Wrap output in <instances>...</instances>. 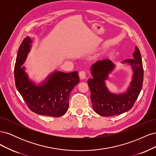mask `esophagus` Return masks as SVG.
Returning a JSON list of instances; mask_svg holds the SVG:
<instances>
[{"label":"esophagus","instance_id":"esophagus-1","mask_svg":"<svg viewBox=\"0 0 156 156\" xmlns=\"http://www.w3.org/2000/svg\"><path fill=\"white\" fill-rule=\"evenodd\" d=\"M79 77L81 79H85L86 77V72L84 71H81V72H79Z\"/></svg>","mask_w":156,"mask_h":156}]
</instances>
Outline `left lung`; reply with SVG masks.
<instances>
[{
	"instance_id": "1",
	"label": "left lung",
	"mask_w": 156,
	"mask_h": 156,
	"mask_svg": "<svg viewBox=\"0 0 156 156\" xmlns=\"http://www.w3.org/2000/svg\"><path fill=\"white\" fill-rule=\"evenodd\" d=\"M133 59L124 60L122 63L131 66L133 70L132 80L125 92H111L106 86V80L115 68L109 59L98 60L92 65V78L88 79L90 90L92 107L97 114L102 116H112L122 114L133 107L137 99L143 83V67L140 51L137 46L133 54Z\"/></svg>"
}]
</instances>
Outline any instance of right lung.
Listing matches in <instances>:
<instances>
[{
  "mask_svg": "<svg viewBox=\"0 0 156 156\" xmlns=\"http://www.w3.org/2000/svg\"><path fill=\"white\" fill-rule=\"evenodd\" d=\"M32 40L27 36L19 48L14 69L16 85L30 109L37 115L60 117L68 109L73 88L79 83L78 72L55 71L38 84L29 78L23 66L29 53Z\"/></svg>",
  "mask_w": 156,
  "mask_h": 156,
  "instance_id": "add662e5",
  "label": "right lung"
}]
</instances>
